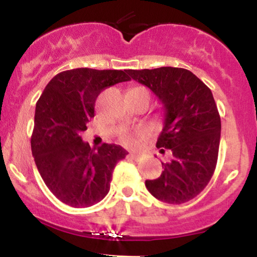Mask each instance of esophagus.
<instances>
[{
  "label": "esophagus",
  "instance_id": "esophagus-1",
  "mask_svg": "<svg viewBox=\"0 0 257 257\" xmlns=\"http://www.w3.org/2000/svg\"><path fill=\"white\" fill-rule=\"evenodd\" d=\"M129 157H131L132 159H134V161H139V158H140L141 156L138 155V153H131V155H129Z\"/></svg>",
  "mask_w": 257,
  "mask_h": 257
}]
</instances>
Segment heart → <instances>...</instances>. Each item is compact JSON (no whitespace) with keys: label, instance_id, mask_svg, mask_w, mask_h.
Wrapping results in <instances>:
<instances>
[{"label":"heart","instance_id":"1","mask_svg":"<svg viewBox=\"0 0 257 257\" xmlns=\"http://www.w3.org/2000/svg\"><path fill=\"white\" fill-rule=\"evenodd\" d=\"M132 89L143 90V91H146V93L149 94V91H147L146 88H144V87H134V88H132ZM145 133H146L145 129H138V131H135L134 133L125 132L120 135V140H122V143L125 144V145H129V146L135 145V144L139 141V139L143 138L144 135H145Z\"/></svg>","mask_w":257,"mask_h":257}]
</instances>
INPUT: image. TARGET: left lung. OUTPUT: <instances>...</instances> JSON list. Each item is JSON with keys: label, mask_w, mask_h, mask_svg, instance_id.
<instances>
[{"label": "left lung", "mask_w": 257, "mask_h": 257, "mask_svg": "<svg viewBox=\"0 0 257 257\" xmlns=\"http://www.w3.org/2000/svg\"><path fill=\"white\" fill-rule=\"evenodd\" d=\"M131 77L151 89L166 108L158 149L172 159L145 185L153 197L182 204L197 197L213 178L217 163L221 119L213 93L192 72L181 67L128 70ZM164 152V150H161Z\"/></svg>", "instance_id": "8db88e82"}]
</instances>
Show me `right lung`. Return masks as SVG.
Segmentation results:
<instances>
[{"label": "right lung", "instance_id": "1", "mask_svg": "<svg viewBox=\"0 0 257 257\" xmlns=\"http://www.w3.org/2000/svg\"><path fill=\"white\" fill-rule=\"evenodd\" d=\"M126 70L81 67L58 73L44 88L35 111L31 150L44 184L73 208L99 203L110 191L114 167L128 152L119 145L90 149L81 133L94 117L99 94L131 81Z\"/></svg>", "mask_w": 257, "mask_h": 257}]
</instances>
